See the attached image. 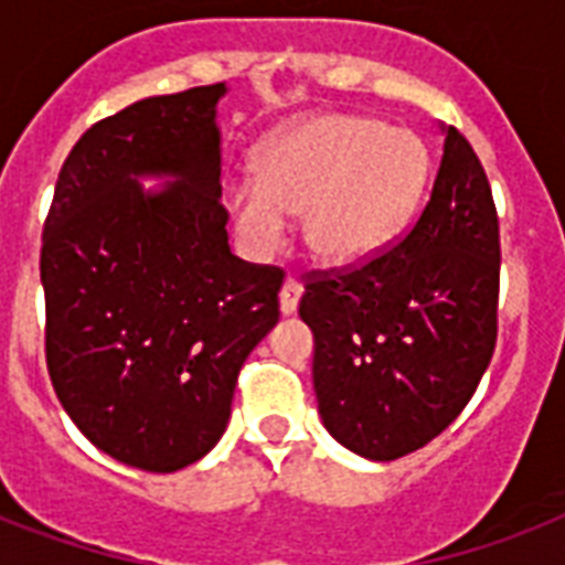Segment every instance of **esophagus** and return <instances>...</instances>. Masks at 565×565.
I'll list each match as a JSON object with an SVG mask.
<instances>
[{
    "label": "esophagus",
    "instance_id": "esophagus-1",
    "mask_svg": "<svg viewBox=\"0 0 565 565\" xmlns=\"http://www.w3.org/2000/svg\"><path fill=\"white\" fill-rule=\"evenodd\" d=\"M278 299H281V313H292V310L299 308V299H301V284L296 281V278H287V281H284V287H281V296H278Z\"/></svg>",
    "mask_w": 565,
    "mask_h": 565
}]
</instances>
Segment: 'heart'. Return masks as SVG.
Masks as SVG:
<instances>
[{"instance_id": "1", "label": "heart", "mask_w": 565, "mask_h": 565, "mask_svg": "<svg viewBox=\"0 0 565 565\" xmlns=\"http://www.w3.org/2000/svg\"><path fill=\"white\" fill-rule=\"evenodd\" d=\"M428 152L419 137L352 114H326L284 131L266 149L257 181L225 190L231 222L255 255L284 246L299 216L310 252L354 264L386 248L422 199Z\"/></svg>"}]
</instances>
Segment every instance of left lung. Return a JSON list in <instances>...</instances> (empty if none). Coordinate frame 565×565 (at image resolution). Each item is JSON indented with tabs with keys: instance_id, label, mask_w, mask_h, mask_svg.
Returning <instances> with one entry per match:
<instances>
[{
	"instance_id": "8db88e82",
	"label": "left lung",
	"mask_w": 565,
	"mask_h": 565,
	"mask_svg": "<svg viewBox=\"0 0 565 565\" xmlns=\"http://www.w3.org/2000/svg\"><path fill=\"white\" fill-rule=\"evenodd\" d=\"M499 213L455 126L428 202L386 252L305 275L313 390L354 455L395 460L460 416L499 337Z\"/></svg>"
}]
</instances>
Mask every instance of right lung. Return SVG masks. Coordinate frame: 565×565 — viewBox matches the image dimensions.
<instances>
[{
	"instance_id": "1",
	"label": "right lung",
	"mask_w": 565,
	"mask_h": 565,
	"mask_svg": "<svg viewBox=\"0 0 565 565\" xmlns=\"http://www.w3.org/2000/svg\"><path fill=\"white\" fill-rule=\"evenodd\" d=\"M135 102L66 154L43 222L46 366L93 446L175 472L216 446L243 363L281 317L284 269L231 255L216 102ZM140 174H172L143 194Z\"/></svg>"
}]
</instances>
